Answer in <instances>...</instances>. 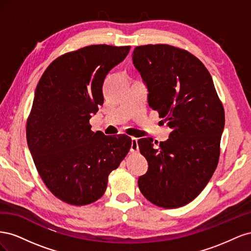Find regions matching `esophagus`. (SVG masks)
Returning <instances> with one entry per match:
<instances>
[{
	"mask_svg": "<svg viewBox=\"0 0 251 251\" xmlns=\"http://www.w3.org/2000/svg\"><path fill=\"white\" fill-rule=\"evenodd\" d=\"M139 150L138 147V139L137 138H132V142H131V151L132 153H137Z\"/></svg>",
	"mask_w": 251,
	"mask_h": 251,
	"instance_id": "34e87169",
	"label": "esophagus"
}]
</instances>
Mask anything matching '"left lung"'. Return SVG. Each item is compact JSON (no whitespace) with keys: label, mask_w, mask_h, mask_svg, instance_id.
Here are the masks:
<instances>
[{"label":"left lung","mask_w":251,"mask_h":251,"mask_svg":"<svg viewBox=\"0 0 251 251\" xmlns=\"http://www.w3.org/2000/svg\"><path fill=\"white\" fill-rule=\"evenodd\" d=\"M132 57L147 85L149 105L172 128L169 139L158 147L151 138L138 140L149 163L138 186L157 206L181 207L203 191L217 169L223 104L208 70L188 51L144 45L134 49Z\"/></svg>","instance_id":"obj_1"}]
</instances>
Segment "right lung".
<instances>
[{
    "label": "right lung",
    "mask_w": 251,
    "mask_h": 251,
    "mask_svg": "<svg viewBox=\"0 0 251 251\" xmlns=\"http://www.w3.org/2000/svg\"><path fill=\"white\" fill-rule=\"evenodd\" d=\"M130 46L91 45L60 55L37 83L26 126L28 148L49 191L68 204L101 198L108 177L131 149L121 134L105 136L89 124L103 103V80Z\"/></svg>",
    "instance_id": "right-lung-1"
}]
</instances>
